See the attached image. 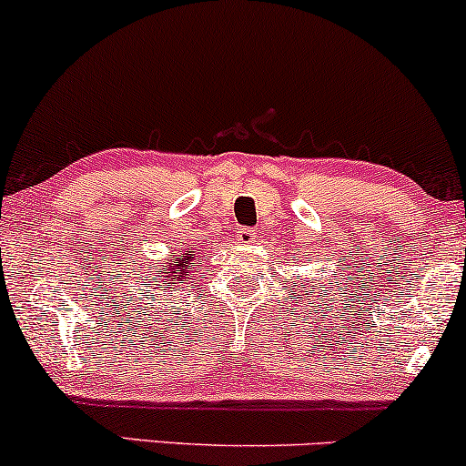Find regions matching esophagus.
Instances as JSON below:
<instances>
[{"mask_svg": "<svg viewBox=\"0 0 466 466\" xmlns=\"http://www.w3.org/2000/svg\"><path fill=\"white\" fill-rule=\"evenodd\" d=\"M237 238H238V241H241L243 245H249V243L254 241V238H257V229H252V228H241V229H238Z\"/></svg>", "mask_w": 466, "mask_h": 466, "instance_id": "34e87169", "label": "esophagus"}]
</instances>
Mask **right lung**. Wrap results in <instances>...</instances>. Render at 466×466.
I'll return each instance as SVG.
<instances>
[{
    "instance_id": "obj_1",
    "label": "right lung",
    "mask_w": 466,
    "mask_h": 466,
    "mask_svg": "<svg viewBox=\"0 0 466 466\" xmlns=\"http://www.w3.org/2000/svg\"><path fill=\"white\" fill-rule=\"evenodd\" d=\"M192 258H194L192 252L183 254V257H178V258H170V263L163 265L161 272H157V274H152V276H146V279H143V280H147V285H146L147 294H150L152 299H155V294H152V291L158 289V285H175V283H172V280L190 279V274H192Z\"/></svg>"
}]
</instances>
